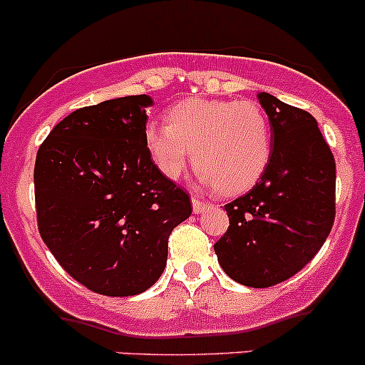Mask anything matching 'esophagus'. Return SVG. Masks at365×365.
Wrapping results in <instances>:
<instances>
[{
	"instance_id": "obj_1",
	"label": "esophagus",
	"mask_w": 365,
	"mask_h": 365,
	"mask_svg": "<svg viewBox=\"0 0 365 365\" xmlns=\"http://www.w3.org/2000/svg\"><path fill=\"white\" fill-rule=\"evenodd\" d=\"M207 207H210V203H208V201H201L200 197L192 196V210H194V214H201V212H203Z\"/></svg>"
}]
</instances>
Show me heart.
I'll return each mask as SVG.
<instances>
[{
	"mask_svg": "<svg viewBox=\"0 0 365 365\" xmlns=\"http://www.w3.org/2000/svg\"><path fill=\"white\" fill-rule=\"evenodd\" d=\"M144 144L158 171L171 180L182 175L192 150L201 182L222 194L251 189L272 155L269 119L251 101H182L169 110V123H148Z\"/></svg>",
	"mask_w": 365,
	"mask_h": 365,
	"instance_id": "obj_1",
	"label": "heart"
}]
</instances>
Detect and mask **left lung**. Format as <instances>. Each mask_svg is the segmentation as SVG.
<instances>
[{"label": "left lung", "instance_id": "8db88e82", "mask_svg": "<svg viewBox=\"0 0 365 365\" xmlns=\"http://www.w3.org/2000/svg\"><path fill=\"white\" fill-rule=\"evenodd\" d=\"M272 155L257 185L225 205L230 226L214 244L222 271L237 284L264 289L302 271L335 219V160L317 121L267 93Z\"/></svg>", "mask_w": 365, "mask_h": 365}]
</instances>
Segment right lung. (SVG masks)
Masks as SVG:
<instances>
[{"mask_svg":"<svg viewBox=\"0 0 365 365\" xmlns=\"http://www.w3.org/2000/svg\"><path fill=\"white\" fill-rule=\"evenodd\" d=\"M148 94L73 112L35 160L42 240L91 291L125 298L148 291L165 269L168 239L192 214L187 192L165 178L144 144Z\"/></svg>","mask_w":365,"mask_h":365,"instance_id":"1","label":"right lung"}]
</instances>
